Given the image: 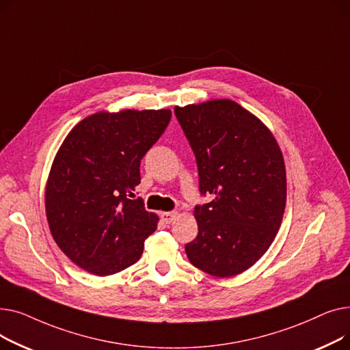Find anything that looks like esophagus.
Wrapping results in <instances>:
<instances>
[{
    "label": "esophagus",
    "mask_w": 350,
    "mask_h": 350,
    "mask_svg": "<svg viewBox=\"0 0 350 350\" xmlns=\"http://www.w3.org/2000/svg\"><path fill=\"white\" fill-rule=\"evenodd\" d=\"M160 217L165 224H170L173 219L177 217V211H164V213L160 214Z\"/></svg>",
    "instance_id": "esophagus-1"
}]
</instances>
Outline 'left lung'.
I'll return each mask as SVG.
<instances>
[{
	"mask_svg": "<svg viewBox=\"0 0 350 350\" xmlns=\"http://www.w3.org/2000/svg\"><path fill=\"white\" fill-rule=\"evenodd\" d=\"M196 156L201 196L190 262L218 278L252 267L277 235L286 203L285 164L268 127L230 99L174 107Z\"/></svg>",
	"mask_w": 350,
	"mask_h": 350,
	"instance_id": "obj_1",
	"label": "left lung"
}]
</instances>
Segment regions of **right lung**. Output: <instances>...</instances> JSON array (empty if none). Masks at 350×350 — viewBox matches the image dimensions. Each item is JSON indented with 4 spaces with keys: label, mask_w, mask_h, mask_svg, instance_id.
<instances>
[{
    "label": "right lung",
    "mask_w": 350,
    "mask_h": 350,
    "mask_svg": "<svg viewBox=\"0 0 350 350\" xmlns=\"http://www.w3.org/2000/svg\"><path fill=\"white\" fill-rule=\"evenodd\" d=\"M172 110L95 113L72 129L53 159L45 210L55 243L82 269L106 277L139 261L159 218L135 197L140 160Z\"/></svg>",
    "instance_id": "1"
}]
</instances>
